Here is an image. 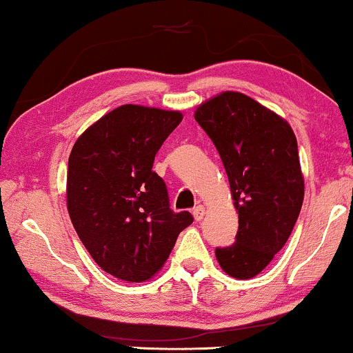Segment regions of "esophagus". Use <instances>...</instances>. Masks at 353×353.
<instances>
[{
    "mask_svg": "<svg viewBox=\"0 0 353 353\" xmlns=\"http://www.w3.org/2000/svg\"><path fill=\"white\" fill-rule=\"evenodd\" d=\"M192 215H194V219H196L197 221L204 219V215H205V209H204V205H196L194 209H192Z\"/></svg>",
    "mask_w": 353,
    "mask_h": 353,
    "instance_id": "34e87169",
    "label": "esophagus"
}]
</instances>
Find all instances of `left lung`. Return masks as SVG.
Here are the masks:
<instances>
[{"label": "left lung", "mask_w": 353, "mask_h": 353, "mask_svg": "<svg viewBox=\"0 0 353 353\" xmlns=\"http://www.w3.org/2000/svg\"><path fill=\"white\" fill-rule=\"evenodd\" d=\"M194 119L220 154L239 215L234 244L216 248V260L230 276L254 278L283 249L301 214L296 134L286 120L234 91L201 104Z\"/></svg>", "instance_id": "obj_1"}]
</instances>
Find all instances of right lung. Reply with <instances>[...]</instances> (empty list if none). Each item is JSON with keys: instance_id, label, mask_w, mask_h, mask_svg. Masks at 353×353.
<instances>
[{"instance_id": "right-lung-1", "label": "right lung", "mask_w": 353, "mask_h": 353, "mask_svg": "<svg viewBox=\"0 0 353 353\" xmlns=\"http://www.w3.org/2000/svg\"><path fill=\"white\" fill-rule=\"evenodd\" d=\"M183 115L125 104L86 130L67 167V209L94 262L112 276L141 283L170 255L178 234L192 223L173 212L154 157Z\"/></svg>"}]
</instances>
